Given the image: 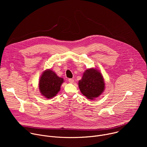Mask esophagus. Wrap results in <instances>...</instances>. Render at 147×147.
Instances as JSON below:
<instances>
[{"label": "esophagus", "instance_id": "esophagus-1", "mask_svg": "<svg viewBox=\"0 0 147 147\" xmlns=\"http://www.w3.org/2000/svg\"><path fill=\"white\" fill-rule=\"evenodd\" d=\"M74 79H73V78H69V82L70 83H73V82H74Z\"/></svg>", "mask_w": 147, "mask_h": 147}]
</instances>
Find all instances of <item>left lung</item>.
Masks as SVG:
<instances>
[{"instance_id": "obj_1", "label": "left lung", "mask_w": 147, "mask_h": 147, "mask_svg": "<svg viewBox=\"0 0 147 147\" xmlns=\"http://www.w3.org/2000/svg\"><path fill=\"white\" fill-rule=\"evenodd\" d=\"M78 87L84 95L92 100L98 97L104 90L105 83L102 75L96 69H87L78 81Z\"/></svg>"}]
</instances>
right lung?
Returning <instances> with one entry per match:
<instances>
[{
    "instance_id": "1",
    "label": "right lung",
    "mask_w": 147,
    "mask_h": 147,
    "mask_svg": "<svg viewBox=\"0 0 147 147\" xmlns=\"http://www.w3.org/2000/svg\"><path fill=\"white\" fill-rule=\"evenodd\" d=\"M63 79L58 77L50 69L46 70L42 74L39 81V89L44 96L50 99L56 96L60 90Z\"/></svg>"
}]
</instances>
